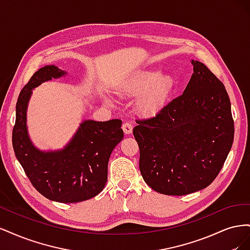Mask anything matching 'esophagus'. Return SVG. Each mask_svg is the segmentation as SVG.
<instances>
[{
  "label": "esophagus",
  "instance_id": "1",
  "mask_svg": "<svg viewBox=\"0 0 250 250\" xmlns=\"http://www.w3.org/2000/svg\"><path fill=\"white\" fill-rule=\"evenodd\" d=\"M122 128L126 134H130L132 132V124L130 122H128V121H126V122L123 123Z\"/></svg>",
  "mask_w": 250,
  "mask_h": 250
}]
</instances>
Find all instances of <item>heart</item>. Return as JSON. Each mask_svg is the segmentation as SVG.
<instances>
[{"instance_id":"heart-1","label":"heart","mask_w":250,"mask_h":250,"mask_svg":"<svg viewBox=\"0 0 250 250\" xmlns=\"http://www.w3.org/2000/svg\"><path fill=\"white\" fill-rule=\"evenodd\" d=\"M173 82L170 77H163L160 70H151L133 75L121 85L120 90L124 95L139 96L144 94L138 102V107L144 115H155L160 110L172 89Z\"/></svg>"}]
</instances>
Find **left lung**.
Listing matches in <instances>:
<instances>
[{"label":"left lung","instance_id":"1","mask_svg":"<svg viewBox=\"0 0 250 250\" xmlns=\"http://www.w3.org/2000/svg\"><path fill=\"white\" fill-rule=\"evenodd\" d=\"M185 92L152 118L137 120L140 171L165 195L181 196L213 183L233 142V119L223 83L207 65L192 60Z\"/></svg>","mask_w":250,"mask_h":250}]
</instances>
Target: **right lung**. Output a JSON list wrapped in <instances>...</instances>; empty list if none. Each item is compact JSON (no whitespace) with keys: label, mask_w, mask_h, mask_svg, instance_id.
I'll list each match as a JSON object with an SVG mask.
<instances>
[{"label":"right lung","mask_w":250,"mask_h":250,"mask_svg":"<svg viewBox=\"0 0 250 250\" xmlns=\"http://www.w3.org/2000/svg\"><path fill=\"white\" fill-rule=\"evenodd\" d=\"M65 72L55 65L36 71L21 90L17 102L16 124L12 130L14 153L30 183L44 197L58 202L73 203L95 197L107 181L109 156L124 132L122 121L106 122L86 120L80 124L64 149L43 152L29 139L26 110L32 89L42 82L62 77Z\"/></svg>","instance_id":"add662e5"}]
</instances>
